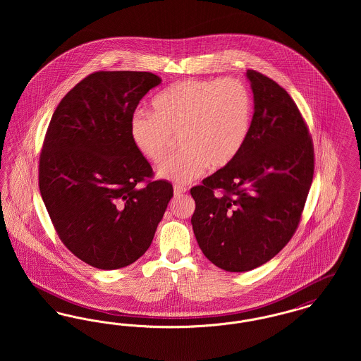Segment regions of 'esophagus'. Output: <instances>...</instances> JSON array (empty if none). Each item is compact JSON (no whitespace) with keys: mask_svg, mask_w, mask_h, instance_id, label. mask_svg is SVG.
Instances as JSON below:
<instances>
[{"mask_svg":"<svg viewBox=\"0 0 361 361\" xmlns=\"http://www.w3.org/2000/svg\"><path fill=\"white\" fill-rule=\"evenodd\" d=\"M173 189H174V195H176V196L183 195V193H185V192H187V188H185V187H183V185H174Z\"/></svg>","mask_w":361,"mask_h":361,"instance_id":"esophagus-1","label":"esophagus"}]
</instances>
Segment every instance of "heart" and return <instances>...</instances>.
I'll use <instances>...</instances> for the list:
<instances>
[{"instance_id": "b5f03b06", "label": "heart", "mask_w": 361, "mask_h": 361, "mask_svg": "<svg viewBox=\"0 0 361 361\" xmlns=\"http://www.w3.org/2000/svg\"><path fill=\"white\" fill-rule=\"evenodd\" d=\"M153 114L135 112L130 137L147 161L159 164L173 135L181 149L169 157L158 174L187 184L208 169H221L240 154L253 121V97L238 78L184 80L158 93Z\"/></svg>"}]
</instances>
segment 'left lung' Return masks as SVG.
Listing matches in <instances>:
<instances>
[{
    "label": "left lung",
    "instance_id": "left-lung-1",
    "mask_svg": "<svg viewBox=\"0 0 361 361\" xmlns=\"http://www.w3.org/2000/svg\"><path fill=\"white\" fill-rule=\"evenodd\" d=\"M255 99L249 137L235 159L190 189V224L202 252L227 272L265 264L300 222L314 174L307 124L274 80L247 70Z\"/></svg>",
    "mask_w": 361,
    "mask_h": 361
}]
</instances>
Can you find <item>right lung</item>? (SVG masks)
Segmentation results:
<instances>
[{
	"label": "right lung",
	"instance_id": "1",
	"mask_svg": "<svg viewBox=\"0 0 361 361\" xmlns=\"http://www.w3.org/2000/svg\"><path fill=\"white\" fill-rule=\"evenodd\" d=\"M161 78L96 71L58 104L39 158V189L63 245L99 269L135 262L173 196L130 137L142 97ZM145 183L142 188L140 184Z\"/></svg>",
	"mask_w": 361,
	"mask_h": 361
}]
</instances>
